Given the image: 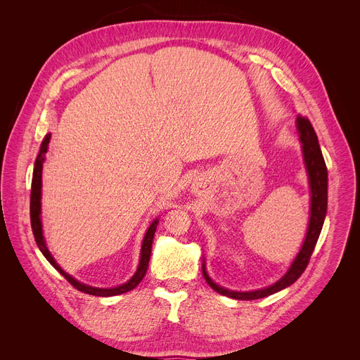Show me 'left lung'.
I'll return each instance as SVG.
<instances>
[{"label": "left lung", "mask_w": 360, "mask_h": 360, "mask_svg": "<svg viewBox=\"0 0 360 360\" xmlns=\"http://www.w3.org/2000/svg\"><path fill=\"white\" fill-rule=\"evenodd\" d=\"M297 130L302 141V148H303V156L304 163H307L308 176H309V186H311V217H309V226L307 238H304L303 246L300 252L297 254L296 259L292 261V264L287 274L279 279L276 284L270 285L264 290H257V291H248V292H238V291H230L219 287L217 284L209 278L205 269L202 267V276L207 284H209L216 292L222 294V296L237 299V300H255L270 296V294L278 292L281 290L287 288L288 285L294 284L300 275L307 269L312 250L317 245V240L321 233V228L324 224L326 212H328V168H326V163L321 155L320 144L317 135H315V130L311 124L308 118L303 115L297 117Z\"/></svg>", "instance_id": "left-lung-1"}]
</instances>
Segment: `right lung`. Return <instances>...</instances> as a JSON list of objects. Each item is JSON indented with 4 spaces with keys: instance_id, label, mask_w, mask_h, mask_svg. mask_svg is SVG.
Masks as SVG:
<instances>
[{
    "instance_id": "1",
    "label": "right lung",
    "mask_w": 360,
    "mask_h": 360,
    "mask_svg": "<svg viewBox=\"0 0 360 360\" xmlns=\"http://www.w3.org/2000/svg\"><path fill=\"white\" fill-rule=\"evenodd\" d=\"M51 135L48 134L43 139L39 156L36 159V165H34V172H32V183H31V200H30V216H31V228H32V234H34L36 243L39 246V249L41 250V254L45 255V258L49 261V263L56 267L60 274L66 278L70 284L82 292L91 294V296H101V297H110V296H117V294H123L127 292L130 290H134L143 278L146 276V271L148 267V261H150V255H151V243H153V237H155V231L158 226V219L155 222H151V225L148 226V230L146 233L144 242H143V249H141V259H139V266L136 274L132 276L129 282L126 284L115 287V288H94V287H89L84 285L81 282H78L76 279H73L72 276H69L66 271H64L57 263L56 259L52 258V255L49 254V250L46 248L45 240H43V234H41V222H40V191H41V168H43V160H45V153L48 151V144H49Z\"/></svg>"
}]
</instances>
